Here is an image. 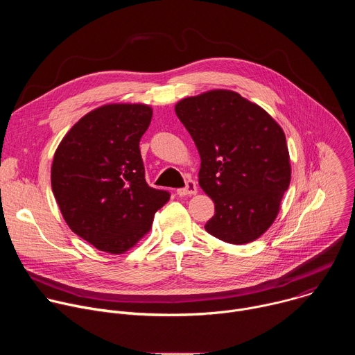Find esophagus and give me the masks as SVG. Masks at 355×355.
I'll use <instances>...</instances> for the list:
<instances>
[{"label": "esophagus", "instance_id": "1", "mask_svg": "<svg viewBox=\"0 0 355 355\" xmlns=\"http://www.w3.org/2000/svg\"><path fill=\"white\" fill-rule=\"evenodd\" d=\"M196 192H198V188H196V184H195L192 180H188V181H187V185H185L184 188L177 189V195H180V196L195 195Z\"/></svg>", "mask_w": 355, "mask_h": 355}]
</instances>
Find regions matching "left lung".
<instances>
[{
	"label": "left lung",
	"mask_w": 355,
	"mask_h": 355,
	"mask_svg": "<svg viewBox=\"0 0 355 355\" xmlns=\"http://www.w3.org/2000/svg\"><path fill=\"white\" fill-rule=\"evenodd\" d=\"M200 157L199 187L214 200L205 229L230 244L263 236L291 182L286 139L260 105L230 89H211L175 104Z\"/></svg>",
	"instance_id": "8db88e82"
}]
</instances>
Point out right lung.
<instances>
[{
	"label": "right lung",
	"instance_id": "right-lung-1",
	"mask_svg": "<svg viewBox=\"0 0 355 355\" xmlns=\"http://www.w3.org/2000/svg\"><path fill=\"white\" fill-rule=\"evenodd\" d=\"M153 110L105 104L59 143L50 181L69 227L96 250L123 254L143 239L170 193L147 185L139 141Z\"/></svg>",
	"mask_w": 355,
	"mask_h": 355
}]
</instances>
